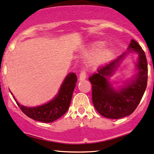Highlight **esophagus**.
Here are the masks:
<instances>
[{
	"mask_svg": "<svg viewBox=\"0 0 154 154\" xmlns=\"http://www.w3.org/2000/svg\"><path fill=\"white\" fill-rule=\"evenodd\" d=\"M86 77H87V75H86V72H85V70H82L79 76V80L80 81L84 80V79H86Z\"/></svg>",
	"mask_w": 154,
	"mask_h": 154,
	"instance_id": "34e87169",
	"label": "esophagus"
}]
</instances>
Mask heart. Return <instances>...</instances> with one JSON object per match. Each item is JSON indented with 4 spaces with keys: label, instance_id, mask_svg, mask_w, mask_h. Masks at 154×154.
Instances as JSON below:
<instances>
[{
    "label": "heart",
    "instance_id": "obj_1",
    "mask_svg": "<svg viewBox=\"0 0 154 154\" xmlns=\"http://www.w3.org/2000/svg\"><path fill=\"white\" fill-rule=\"evenodd\" d=\"M104 46H105V44L103 43V42H98V43H97L95 45V47L97 50H100L104 47ZM111 53H112V50L107 49L102 53V55H103V57H105V56H107V55H110Z\"/></svg>",
    "mask_w": 154,
    "mask_h": 154
}]
</instances>
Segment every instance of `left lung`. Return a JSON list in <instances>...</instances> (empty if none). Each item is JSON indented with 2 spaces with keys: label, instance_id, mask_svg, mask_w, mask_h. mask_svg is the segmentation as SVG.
<instances>
[{
  "label": "left lung",
  "instance_id": "8db88e82",
  "mask_svg": "<svg viewBox=\"0 0 154 154\" xmlns=\"http://www.w3.org/2000/svg\"><path fill=\"white\" fill-rule=\"evenodd\" d=\"M132 51L139 55L137 64L138 74L123 88L114 90L106 77L114 73L125 54ZM89 80L92 84V103L101 116L111 119L129 116L140 103L147 86L148 64L145 52L138 42L132 39L127 52L99 68L97 73L89 77Z\"/></svg>",
  "mask_w": 154,
  "mask_h": 154
}]
</instances>
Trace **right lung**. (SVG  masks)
<instances>
[{"mask_svg":"<svg viewBox=\"0 0 154 154\" xmlns=\"http://www.w3.org/2000/svg\"><path fill=\"white\" fill-rule=\"evenodd\" d=\"M77 82V79L75 74L73 72L69 73L64 79L58 94L54 98L41 106L34 107L23 106L18 103L14 96L13 97L22 112L28 117L43 123H51L62 117L67 111Z\"/></svg>","mask_w":154,"mask_h":154,"instance_id":"right-lung-1","label":"right lung"}]
</instances>
